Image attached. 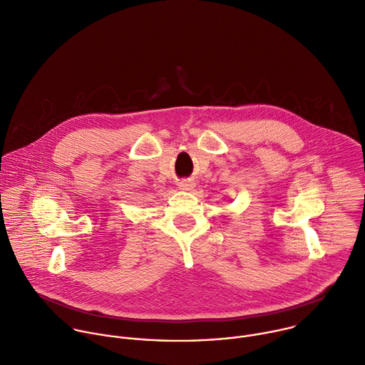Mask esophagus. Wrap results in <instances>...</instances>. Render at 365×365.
<instances>
[{
    "label": "esophagus",
    "instance_id": "1",
    "mask_svg": "<svg viewBox=\"0 0 365 365\" xmlns=\"http://www.w3.org/2000/svg\"><path fill=\"white\" fill-rule=\"evenodd\" d=\"M180 190H192L195 187V183L192 180H182L178 183Z\"/></svg>",
    "mask_w": 365,
    "mask_h": 365
}]
</instances>
